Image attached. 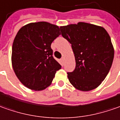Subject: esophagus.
<instances>
[{
  "label": "esophagus",
  "instance_id": "34e87169",
  "mask_svg": "<svg viewBox=\"0 0 120 120\" xmlns=\"http://www.w3.org/2000/svg\"><path fill=\"white\" fill-rule=\"evenodd\" d=\"M61 60H62V61H64V57H62V58H61Z\"/></svg>",
  "mask_w": 120,
  "mask_h": 120
}]
</instances>
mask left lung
<instances>
[{
	"label": "left lung",
	"mask_w": 120,
	"mask_h": 120,
	"mask_svg": "<svg viewBox=\"0 0 120 120\" xmlns=\"http://www.w3.org/2000/svg\"><path fill=\"white\" fill-rule=\"evenodd\" d=\"M60 29L62 37L71 43L75 59V70L67 73L70 83L82 91L98 87L108 75L114 56L106 29L85 22Z\"/></svg>",
	"instance_id": "obj_1"
}]
</instances>
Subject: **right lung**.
<instances>
[{
  "label": "right lung",
  "instance_id": "obj_1",
  "mask_svg": "<svg viewBox=\"0 0 120 120\" xmlns=\"http://www.w3.org/2000/svg\"><path fill=\"white\" fill-rule=\"evenodd\" d=\"M60 35L58 26L31 23L18 31L13 42L12 64L21 83L31 90L49 87L61 65L52 56L51 43Z\"/></svg>",
  "mask_w": 120,
  "mask_h": 120
}]
</instances>
